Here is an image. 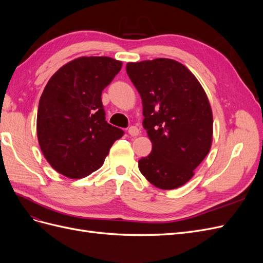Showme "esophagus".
<instances>
[{"mask_svg": "<svg viewBox=\"0 0 263 263\" xmlns=\"http://www.w3.org/2000/svg\"><path fill=\"white\" fill-rule=\"evenodd\" d=\"M128 134L132 137H135V136H138V135L140 134V130L137 128L136 126H130L128 128Z\"/></svg>", "mask_w": 263, "mask_h": 263, "instance_id": "obj_1", "label": "esophagus"}]
</instances>
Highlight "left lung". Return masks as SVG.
<instances>
[{"label": "left lung", "mask_w": 263, "mask_h": 263, "mask_svg": "<svg viewBox=\"0 0 263 263\" xmlns=\"http://www.w3.org/2000/svg\"><path fill=\"white\" fill-rule=\"evenodd\" d=\"M127 74L142 101V126L153 144L139 170L161 190L194 176L213 141V113L203 86L182 63L166 58L128 62Z\"/></svg>", "instance_id": "left-lung-1"}]
</instances>
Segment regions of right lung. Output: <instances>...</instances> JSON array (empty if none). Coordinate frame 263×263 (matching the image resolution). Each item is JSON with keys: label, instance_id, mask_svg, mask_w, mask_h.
Returning a JSON list of instances; mask_svg holds the SVG:
<instances>
[{"label": "right lung", "instance_id": "1", "mask_svg": "<svg viewBox=\"0 0 263 263\" xmlns=\"http://www.w3.org/2000/svg\"><path fill=\"white\" fill-rule=\"evenodd\" d=\"M122 61L80 57L62 66L39 100L37 138L52 168L70 179L100 169L124 132L105 121L102 91L121 71Z\"/></svg>", "mask_w": 263, "mask_h": 263}]
</instances>
